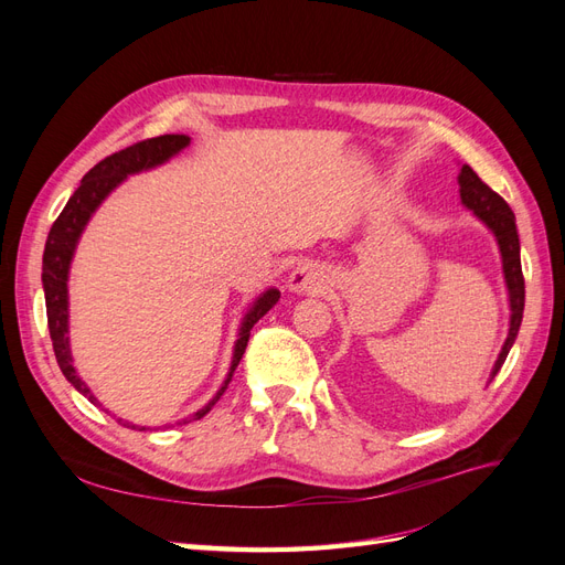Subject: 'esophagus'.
I'll return each mask as SVG.
<instances>
[{
	"label": "esophagus",
	"instance_id": "obj_1",
	"mask_svg": "<svg viewBox=\"0 0 565 565\" xmlns=\"http://www.w3.org/2000/svg\"><path fill=\"white\" fill-rule=\"evenodd\" d=\"M330 287V280L313 266H301L289 276V289L299 295H322Z\"/></svg>",
	"mask_w": 565,
	"mask_h": 565
}]
</instances>
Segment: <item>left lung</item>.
<instances>
[{
    "label": "left lung",
    "instance_id": "obj_1",
    "mask_svg": "<svg viewBox=\"0 0 565 565\" xmlns=\"http://www.w3.org/2000/svg\"><path fill=\"white\" fill-rule=\"evenodd\" d=\"M459 195L461 202L483 221V224L498 237V245L502 252V268H504V280L509 289V306H511V322H509V337L502 347V353L498 358V363L492 367L490 382L494 374L500 372L504 365L509 349L514 347V339L519 334L521 320H523V306H525V280H523V270H521V245H519V233H516V218L514 212H511L509 204L504 202L502 195L492 191L490 185H486L469 164L461 167L459 172Z\"/></svg>",
    "mask_w": 565,
    "mask_h": 565
}]
</instances>
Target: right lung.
Wrapping results in <instances>:
<instances>
[{
	"label": "right lung",
	"instance_id": "obj_1",
	"mask_svg": "<svg viewBox=\"0 0 565 565\" xmlns=\"http://www.w3.org/2000/svg\"><path fill=\"white\" fill-rule=\"evenodd\" d=\"M191 143L185 134H164V136H156V139H146L134 143L125 150H117L113 156H108L106 160H100L98 164H94L87 174H84L82 183L77 191L73 193V198L67 200V204L63 207V212L58 214V218L54 221V226L49 231L46 237V247H44V259H42V282H44V299H46V322H49V334H51V344H54V353L61 372L65 374V380L71 382L82 396H87L94 405H100L96 401L94 393L87 388L77 372L73 367V358H71V349H67V268H71V259L75 245L79 241V233L87 226L89 216L94 214V210L98 207L100 202L106 200V195L113 191L117 183H122L127 179V174L141 172V169H150L156 164H162L164 160H169L181 148H185ZM280 299L278 289H268L266 295H262L259 299L254 301V306L249 309V313L243 320L241 328V339L235 341V353H233V363H231V372L228 380L224 382V386L218 388L216 396L204 405L202 409L193 415V419H202L204 415L210 413L214 407V403L224 396V391L228 388L233 372L241 363V358L247 349L249 341V330L254 328V322L264 318L273 303ZM122 424V419H117ZM129 429H136L134 424H127ZM141 431H146V426H141Z\"/></svg>",
	"mask_w": 565,
	"mask_h": 565
}]
</instances>
